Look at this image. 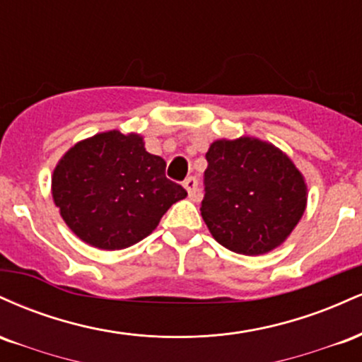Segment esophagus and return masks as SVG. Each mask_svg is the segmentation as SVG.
I'll list each match as a JSON object with an SVG mask.
<instances>
[{"label":"esophagus","mask_w":362,"mask_h":362,"mask_svg":"<svg viewBox=\"0 0 362 362\" xmlns=\"http://www.w3.org/2000/svg\"><path fill=\"white\" fill-rule=\"evenodd\" d=\"M184 187L187 192H189V197L194 199L195 192H197V180H195V177H187L184 180Z\"/></svg>","instance_id":"esophagus-1"}]
</instances>
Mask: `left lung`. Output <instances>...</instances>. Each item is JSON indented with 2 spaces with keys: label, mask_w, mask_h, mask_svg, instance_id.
Masks as SVG:
<instances>
[{
  "label": "left lung",
  "mask_w": 362,
  "mask_h": 362,
  "mask_svg": "<svg viewBox=\"0 0 362 362\" xmlns=\"http://www.w3.org/2000/svg\"><path fill=\"white\" fill-rule=\"evenodd\" d=\"M201 214L228 250L260 255L288 238L306 207L303 175L260 139L214 141L206 153Z\"/></svg>",
  "instance_id": "left-lung-1"
}]
</instances>
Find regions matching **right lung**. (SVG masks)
Segmentation results:
<instances>
[{
    "mask_svg": "<svg viewBox=\"0 0 362 362\" xmlns=\"http://www.w3.org/2000/svg\"><path fill=\"white\" fill-rule=\"evenodd\" d=\"M167 163L138 134L102 132L62 156L52 197L66 224L85 243L120 250L141 242L187 190L165 175Z\"/></svg>",
    "mask_w": 362,
    "mask_h": 362,
    "instance_id": "1",
    "label": "right lung"
}]
</instances>
